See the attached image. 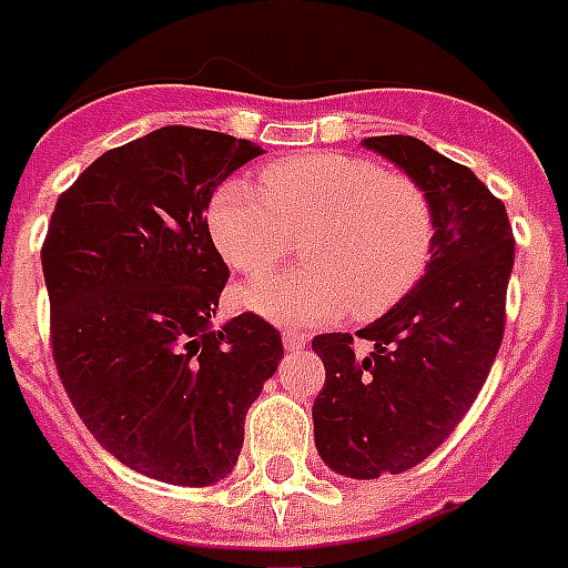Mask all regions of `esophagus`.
I'll return each instance as SVG.
<instances>
[{
    "instance_id": "34e87169",
    "label": "esophagus",
    "mask_w": 568,
    "mask_h": 568,
    "mask_svg": "<svg viewBox=\"0 0 568 568\" xmlns=\"http://www.w3.org/2000/svg\"><path fill=\"white\" fill-rule=\"evenodd\" d=\"M283 345L288 348V352H294V348H303V345H310V336L301 331H285L283 333Z\"/></svg>"
}]
</instances>
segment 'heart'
<instances>
[{
	"label": "heart",
	"mask_w": 568,
	"mask_h": 568,
	"mask_svg": "<svg viewBox=\"0 0 568 568\" xmlns=\"http://www.w3.org/2000/svg\"><path fill=\"white\" fill-rule=\"evenodd\" d=\"M214 244L241 274H265L303 237L310 265L255 280L244 303L283 324L375 318L423 280L435 211L417 181L369 158L315 151L262 172V187L232 179L207 211Z\"/></svg>",
	"instance_id": "b5f03b06"
}]
</instances>
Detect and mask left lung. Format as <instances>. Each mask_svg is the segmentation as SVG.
Here are the masks:
<instances>
[{
    "mask_svg": "<svg viewBox=\"0 0 568 568\" xmlns=\"http://www.w3.org/2000/svg\"><path fill=\"white\" fill-rule=\"evenodd\" d=\"M417 181L435 211L426 276L378 322L352 333H322L315 396V449L352 479L402 474L456 432L504 342L506 285L515 237L504 202L456 160L414 136H369Z\"/></svg>",
    "mask_w": 568,
    "mask_h": 568,
    "instance_id": "1",
    "label": "left lung"
}]
</instances>
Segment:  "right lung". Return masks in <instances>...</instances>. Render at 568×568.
I'll return each mask as SVG.
<instances>
[{
  "instance_id": "add662e5",
  "label": "right lung",
  "mask_w": 568,
  "mask_h": 568,
  "mask_svg": "<svg viewBox=\"0 0 568 568\" xmlns=\"http://www.w3.org/2000/svg\"><path fill=\"white\" fill-rule=\"evenodd\" d=\"M258 154L216 130L160 128L94 160L43 237L64 393L106 453L160 483L202 488L232 474L246 410L283 361L262 315L211 327L229 267L205 207Z\"/></svg>"
}]
</instances>
